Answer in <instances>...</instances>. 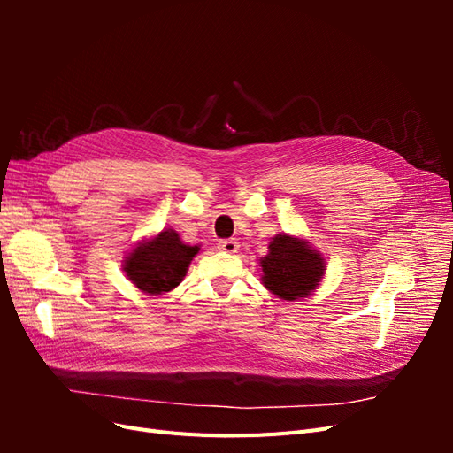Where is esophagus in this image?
<instances>
[{"instance_id": "1", "label": "esophagus", "mask_w": 453, "mask_h": 453, "mask_svg": "<svg viewBox=\"0 0 453 453\" xmlns=\"http://www.w3.org/2000/svg\"><path fill=\"white\" fill-rule=\"evenodd\" d=\"M238 242L234 238H228V240H221L219 242V250L225 251V253H236L238 251Z\"/></svg>"}]
</instances>
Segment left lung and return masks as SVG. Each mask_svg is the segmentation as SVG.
Masks as SVG:
<instances>
[{"label": "left lung", "instance_id": "8db88e82", "mask_svg": "<svg viewBox=\"0 0 453 453\" xmlns=\"http://www.w3.org/2000/svg\"><path fill=\"white\" fill-rule=\"evenodd\" d=\"M268 255L260 258L263 283L283 300H296L310 295L319 285L325 263L323 257L310 250L306 242L278 234L268 245Z\"/></svg>", "mask_w": 453, "mask_h": 453}]
</instances>
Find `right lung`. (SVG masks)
Segmentation results:
<instances>
[{"label":"right lung","mask_w":453,"mask_h":453,"mask_svg":"<svg viewBox=\"0 0 453 453\" xmlns=\"http://www.w3.org/2000/svg\"><path fill=\"white\" fill-rule=\"evenodd\" d=\"M198 251V245L183 243L175 230L166 228L157 238L132 250L125 260V272L143 293L162 295L183 281L190 260Z\"/></svg>","instance_id":"right-lung-1"}]
</instances>
